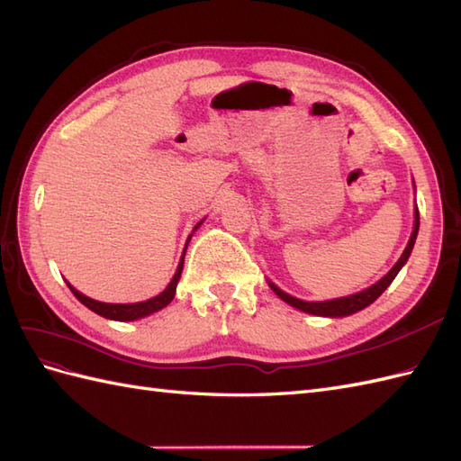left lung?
Listing matches in <instances>:
<instances>
[{
	"mask_svg": "<svg viewBox=\"0 0 461 461\" xmlns=\"http://www.w3.org/2000/svg\"><path fill=\"white\" fill-rule=\"evenodd\" d=\"M417 230H420V209H415V225H413V232L410 236V242L406 246V249H403L402 258L396 261V265L393 269H390L379 283L357 292V294H352V296H346V298H337V300H329V302H303V300H298L294 296L286 294V292H283L281 288H276L273 283H269V286L275 290V294L285 300L286 303L294 305V308L305 312V313H312V315H323V317H346V315H352L359 310L367 308L369 303H373L376 298H379L383 292L388 288V285L394 281V276L398 275V271L403 267V263L408 261L411 249H413V244H415V239H417Z\"/></svg>",
	"mask_w": 461,
	"mask_h": 461,
	"instance_id": "obj_1",
	"label": "left lung"
}]
</instances>
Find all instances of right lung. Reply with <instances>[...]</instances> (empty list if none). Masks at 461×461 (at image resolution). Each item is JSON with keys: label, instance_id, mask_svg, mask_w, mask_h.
<instances>
[{"label": "right lung", "instance_id": "1", "mask_svg": "<svg viewBox=\"0 0 461 461\" xmlns=\"http://www.w3.org/2000/svg\"><path fill=\"white\" fill-rule=\"evenodd\" d=\"M198 227H200V222H198ZM183 265H185V254H183V258H180L178 269H176V273L173 276V281L169 283V286H167L159 296L149 298L146 302H138V303H104V302H97V300H92V298H88L85 294H80V292L77 288H73L68 283H67V286L71 288V292L78 298V302L85 303L86 308L92 310L94 313L102 315L105 319H115V321H134V319L146 317L149 313H156V312L163 310L165 305L171 303V300L175 298V290H176V283H178V278H180V273H183Z\"/></svg>", "mask_w": 461, "mask_h": 461}]
</instances>
